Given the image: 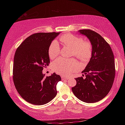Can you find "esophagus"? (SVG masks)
<instances>
[{
	"instance_id": "1",
	"label": "esophagus",
	"mask_w": 125,
	"mask_h": 125,
	"mask_svg": "<svg viewBox=\"0 0 125 125\" xmlns=\"http://www.w3.org/2000/svg\"><path fill=\"white\" fill-rule=\"evenodd\" d=\"M61 78H62V80H64V79H66V80H68L69 79L68 78H67V77H65V76H64V75H62L61 76Z\"/></svg>"
}]
</instances>
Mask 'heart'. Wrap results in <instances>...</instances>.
<instances>
[{"label": "heart", "instance_id": "b5f03b06", "mask_svg": "<svg viewBox=\"0 0 125 125\" xmlns=\"http://www.w3.org/2000/svg\"><path fill=\"white\" fill-rule=\"evenodd\" d=\"M60 40L64 45L72 49V54L82 62H87L92 54V46L89 42L84 41L82 37L68 33L62 36ZM51 59L58 56L60 52L58 42L53 41L48 50ZM78 62L74 60H65L59 58L53 64L54 71L61 74H68L75 71L78 67Z\"/></svg>", "mask_w": 125, "mask_h": 125}]
</instances>
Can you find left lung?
Wrapping results in <instances>:
<instances>
[{"mask_svg": "<svg viewBox=\"0 0 125 125\" xmlns=\"http://www.w3.org/2000/svg\"><path fill=\"white\" fill-rule=\"evenodd\" d=\"M78 32L89 40L92 54L82 72L86 78H75L77 84L72 90L75 96L83 102L96 103L104 98L113 86L115 75L114 54L109 43L99 33L89 29L80 30Z\"/></svg>", "mask_w": 125, "mask_h": 125, "instance_id": "left-lung-1", "label": "left lung"}]
</instances>
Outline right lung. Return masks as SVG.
<instances>
[{"label":"right lung","instance_id":"1","mask_svg":"<svg viewBox=\"0 0 125 125\" xmlns=\"http://www.w3.org/2000/svg\"><path fill=\"white\" fill-rule=\"evenodd\" d=\"M60 32H40L26 38L15 52L13 81L16 89L27 102L46 104L56 96V85L61 80L54 73L45 77L42 70L50 62L48 48Z\"/></svg>","mask_w":125,"mask_h":125}]
</instances>
